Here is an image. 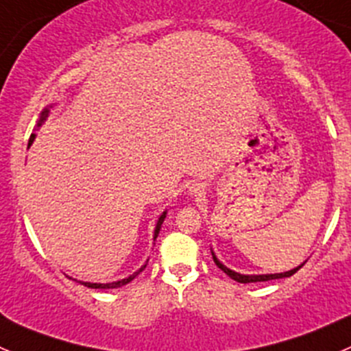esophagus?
Returning a JSON list of instances; mask_svg holds the SVG:
<instances>
[{"label": "esophagus", "instance_id": "esophagus-1", "mask_svg": "<svg viewBox=\"0 0 351 351\" xmlns=\"http://www.w3.org/2000/svg\"><path fill=\"white\" fill-rule=\"evenodd\" d=\"M190 193H192V195H202V193H204V189H202V185L195 183V185L190 186Z\"/></svg>", "mask_w": 351, "mask_h": 351}]
</instances>
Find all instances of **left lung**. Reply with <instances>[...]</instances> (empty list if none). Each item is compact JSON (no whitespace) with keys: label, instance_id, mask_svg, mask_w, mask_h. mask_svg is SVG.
Returning <instances> with one entry per match:
<instances>
[{"label":"left lung","instance_id":"obj_1","mask_svg":"<svg viewBox=\"0 0 351 351\" xmlns=\"http://www.w3.org/2000/svg\"><path fill=\"white\" fill-rule=\"evenodd\" d=\"M212 258H214L215 265H217V267L221 268V270L224 271L226 275H229V277H231L232 280L239 282V284H251V282H268V280H275V278L290 277V275L295 274V271L299 270V268H302L304 263H306V261H304V263L299 265V267H297V268H293V270H289V271H284V274H274V275H241V274H236L234 270L228 268V267H226V265H222L221 261H219L217 258H215L214 251H212Z\"/></svg>","mask_w":351,"mask_h":351}]
</instances>
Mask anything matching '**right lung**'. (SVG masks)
<instances>
[{
  "label": "right lung",
  "mask_w": 351,
  "mask_h": 351,
  "mask_svg": "<svg viewBox=\"0 0 351 351\" xmlns=\"http://www.w3.org/2000/svg\"><path fill=\"white\" fill-rule=\"evenodd\" d=\"M47 115H49V108H44V112L40 113V120H38V123H37L38 127L42 125V122H44L45 119H47ZM34 139H35V134H32V136H30V141H28V146H30V144L34 143ZM165 217H166V212H162V214L159 215V219H158V224H156V229H154V239L158 238L159 229H161V224H162V221H165ZM146 265H147V263H146ZM146 265H144V267H141L139 270H137L136 274L130 275V277L122 278V280H119V282H112V284H91V282H80V284H81V285H84V287H90V289H117V287H122V285L129 284V282H132L134 278H136L137 275H139L141 271L144 270V268H146Z\"/></svg>",
  "instance_id": "1"
}]
</instances>
